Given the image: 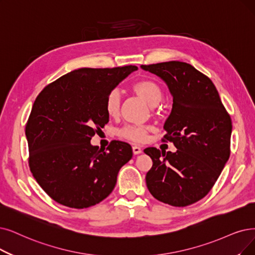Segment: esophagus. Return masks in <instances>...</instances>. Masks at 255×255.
<instances>
[{
	"label": "esophagus",
	"instance_id": "34e87169",
	"mask_svg": "<svg viewBox=\"0 0 255 255\" xmlns=\"http://www.w3.org/2000/svg\"><path fill=\"white\" fill-rule=\"evenodd\" d=\"M133 152H134V155H139L142 152V149H141V147H139L137 145H134L133 146Z\"/></svg>",
	"mask_w": 255,
	"mask_h": 255
}]
</instances>
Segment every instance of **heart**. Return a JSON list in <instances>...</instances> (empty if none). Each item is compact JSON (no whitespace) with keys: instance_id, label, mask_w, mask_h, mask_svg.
Instances as JSON below:
<instances>
[{"instance_id":"1","label":"heart","mask_w":255,"mask_h":255,"mask_svg":"<svg viewBox=\"0 0 255 255\" xmlns=\"http://www.w3.org/2000/svg\"><path fill=\"white\" fill-rule=\"evenodd\" d=\"M133 92L144 99L150 107H156L161 103L163 98V91L160 85L151 79H141L131 85ZM121 97L118 91H112L106 100V111L110 117H117L120 113ZM152 130L150 126H127L119 129L120 137L130 140L136 143L144 142L147 134Z\"/></svg>"}]
</instances>
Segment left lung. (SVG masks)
Returning <instances> with one entry per match:
<instances>
[{
	"instance_id": "8db88e82",
	"label": "left lung",
	"mask_w": 255,
	"mask_h": 255,
	"mask_svg": "<svg viewBox=\"0 0 255 255\" xmlns=\"http://www.w3.org/2000/svg\"><path fill=\"white\" fill-rule=\"evenodd\" d=\"M167 85L172 109L164 124L175 152L147 147L152 160L146 186L165 204L184 207L204 198L230 156L232 124L212 81L182 62L142 65Z\"/></svg>"
}]
</instances>
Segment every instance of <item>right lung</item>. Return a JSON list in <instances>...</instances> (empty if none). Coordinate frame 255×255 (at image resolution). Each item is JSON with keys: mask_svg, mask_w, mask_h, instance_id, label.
I'll return each mask as SVG.
<instances>
[{"mask_svg": "<svg viewBox=\"0 0 255 255\" xmlns=\"http://www.w3.org/2000/svg\"><path fill=\"white\" fill-rule=\"evenodd\" d=\"M136 70L81 68L36 97L25 129L29 167L59 204L77 209L98 204L113 191L120 168L133 157L126 142L112 141L105 150L90 141L109 122L108 95Z\"/></svg>", "mask_w": 255, "mask_h": 255, "instance_id": "1", "label": "right lung"}]
</instances>
